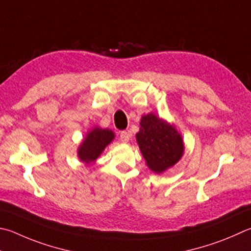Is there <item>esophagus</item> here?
<instances>
[{
	"label": "esophagus",
	"instance_id": "esophagus-1",
	"mask_svg": "<svg viewBox=\"0 0 251 251\" xmlns=\"http://www.w3.org/2000/svg\"><path fill=\"white\" fill-rule=\"evenodd\" d=\"M129 137H130V134L128 133V131L123 130L120 133V139H121V141H123V143H127V141L129 140Z\"/></svg>",
	"mask_w": 251,
	"mask_h": 251
}]
</instances>
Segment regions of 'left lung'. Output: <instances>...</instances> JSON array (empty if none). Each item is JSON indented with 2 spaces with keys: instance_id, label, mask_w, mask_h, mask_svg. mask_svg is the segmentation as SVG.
Here are the masks:
<instances>
[{
  "instance_id": "8db88e82",
  "label": "left lung",
  "mask_w": 251,
  "mask_h": 251,
  "mask_svg": "<svg viewBox=\"0 0 251 251\" xmlns=\"http://www.w3.org/2000/svg\"><path fill=\"white\" fill-rule=\"evenodd\" d=\"M136 138L149 169L157 173L175 166L184 150L181 135L175 127L152 113L141 117Z\"/></svg>"
}]
</instances>
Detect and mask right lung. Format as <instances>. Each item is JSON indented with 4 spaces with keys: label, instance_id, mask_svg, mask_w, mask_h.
<instances>
[{
    "label": "right lung",
    "instance_id": "1",
    "mask_svg": "<svg viewBox=\"0 0 251 251\" xmlns=\"http://www.w3.org/2000/svg\"><path fill=\"white\" fill-rule=\"evenodd\" d=\"M113 138L114 134L110 129L94 128L89 131L79 148V158L85 163L94 161Z\"/></svg>",
    "mask_w": 251,
    "mask_h": 251
}]
</instances>
